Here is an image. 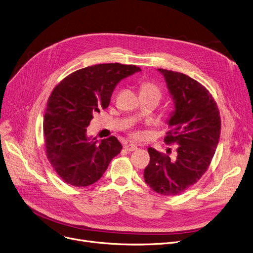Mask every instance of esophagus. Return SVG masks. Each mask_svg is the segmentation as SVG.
<instances>
[{
  "instance_id": "34e87169",
  "label": "esophagus",
  "mask_w": 253,
  "mask_h": 253,
  "mask_svg": "<svg viewBox=\"0 0 253 253\" xmlns=\"http://www.w3.org/2000/svg\"><path fill=\"white\" fill-rule=\"evenodd\" d=\"M124 149L126 150V151H135V150H137V146L136 145H132V144H126V145H125L124 146Z\"/></svg>"
}]
</instances>
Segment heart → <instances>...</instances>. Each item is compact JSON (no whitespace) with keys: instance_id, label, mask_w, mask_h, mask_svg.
Here are the masks:
<instances>
[{"instance_id":"1","label":"heart","mask_w":253,"mask_h":253,"mask_svg":"<svg viewBox=\"0 0 253 253\" xmlns=\"http://www.w3.org/2000/svg\"><path fill=\"white\" fill-rule=\"evenodd\" d=\"M141 93L144 94H152V95H156L157 97H161V90L159 88L158 85H156L155 84L151 83V82H144L141 84ZM130 136L133 139H140L142 137V132L139 130H133L130 132Z\"/></svg>"}]
</instances>
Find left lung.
Returning <instances> with one entry per match:
<instances>
[{
	"label": "left lung",
	"instance_id": "8db88e82",
	"mask_svg": "<svg viewBox=\"0 0 253 253\" xmlns=\"http://www.w3.org/2000/svg\"><path fill=\"white\" fill-rule=\"evenodd\" d=\"M158 70L175 104L165 143L176 145V156L170 159L169 155L148 148L150 162L144 179L158 194L175 196L196 184L211 166L221 123L217 104L204 85L184 73Z\"/></svg>",
	"mask_w": 253,
	"mask_h": 253
}]
</instances>
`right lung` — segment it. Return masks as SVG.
Listing matches in <instances>:
<instances>
[{"label":"right lung","mask_w":253,"mask_h":253,"mask_svg":"<svg viewBox=\"0 0 253 253\" xmlns=\"http://www.w3.org/2000/svg\"><path fill=\"white\" fill-rule=\"evenodd\" d=\"M141 68L104 63L70 73L54 88L43 116L44 150L56 173L74 187L96 183L123 146L111 136L98 142L85 135L93 115L108 107L114 87Z\"/></svg>","instance_id":"1"}]
</instances>
